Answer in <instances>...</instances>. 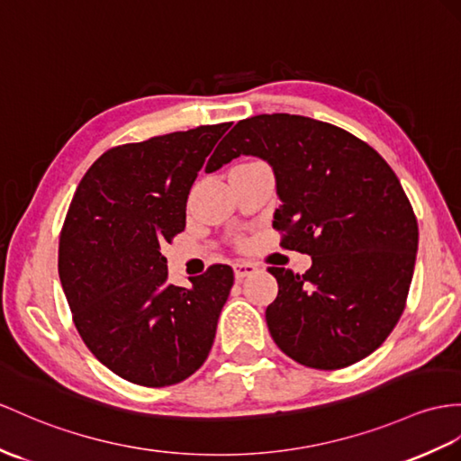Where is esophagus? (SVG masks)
Instances as JSON below:
<instances>
[{"mask_svg":"<svg viewBox=\"0 0 461 461\" xmlns=\"http://www.w3.org/2000/svg\"><path fill=\"white\" fill-rule=\"evenodd\" d=\"M234 276H237V279H242V277H249L252 274L258 272V266L252 264V262H244V260H239L234 262Z\"/></svg>","mask_w":461,"mask_h":461,"instance_id":"1","label":"esophagus"}]
</instances>
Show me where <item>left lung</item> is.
Wrapping results in <instances>:
<instances>
[{
    "mask_svg": "<svg viewBox=\"0 0 461 461\" xmlns=\"http://www.w3.org/2000/svg\"><path fill=\"white\" fill-rule=\"evenodd\" d=\"M240 154L272 166L274 229L312 260L303 276L267 267L279 287L266 309L274 342L315 369L364 360L405 311L417 260L419 224L399 177L354 134L289 113L239 121L207 172Z\"/></svg>",
    "mask_w": 461,
    "mask_h": 461,
    "instance_id": "1",
    "label": "left lung"
}]
</instances>
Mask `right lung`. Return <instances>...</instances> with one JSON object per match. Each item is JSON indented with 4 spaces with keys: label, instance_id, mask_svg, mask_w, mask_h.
Here are the masks:
<instances>
[{
    "label": "right lung",
    "instance_id": "right-lung-1",
    "mask_svg": "<svg viewBox=\"0 0 461 461\" xmlns=\"http://www.w3.org/2000/svg\"><path fill=\"white\" fill-rule=\"evenodd\" d=\"M229 127L115 146L74 194L60 232L62 289L86 346L131 384H179L203 366L215 340L232 267L215 264L189 277V289L177 287L167 282L162 246L185 229L189 189Z\"/></svg>",
    "mask_w": 461,
    "mask_h": 461
}]
</instances>
